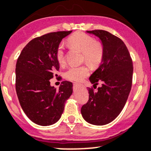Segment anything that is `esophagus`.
Wrapping results in <instances>:
<instances>
[{
	"label": "esophagus",
	"mask_w": 151,
	"mask_h": 151,
	"mask_svg": "<svg viewBox=\"0 0 151 151\" xmlns=\"http://www.w3.org/2000/svg\"><path fill=\"white\" fill-rule=\"evenodd\" d=\"M74 87H78V86H82V85H80L79 83H76V82H75V83H74Z\"/></svg>",
	"instance_id": "esophagus-1"
}]
</instances>
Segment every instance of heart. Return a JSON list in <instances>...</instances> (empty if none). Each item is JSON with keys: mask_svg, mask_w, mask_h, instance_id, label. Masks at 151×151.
Listing matches in <instances>:
<instances>
[{"mask_svg": "<svg viewBox=\"0 0 151 151\" xmlns=\"http://www.w3.org/2000/svg\"><path fill=\"white\" fill-rule=\"evenodd\" d=\"M68 43L82 52L83 58L92 66H96L101 63L104 55L102 45L95 42L91 36L83 32H76L68 39ZM56 59L60 65L65 63L64 46L59 45L56 50ZM90 69L88 66H71L65 73V77L73 82H81L89 75Z\"/></svg>", "mask_w": 151, "mask_h": 151, "instance_id": "obj_1", "label": "heart"}]
</instances>
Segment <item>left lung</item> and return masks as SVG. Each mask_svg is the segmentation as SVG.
Returning <instances> with one entry per match:
<instances>
[{"mask_svg":"<svg viewBox=\"0 0 151 151\" xmlns=\"http://www.w3.org/2000/svg\"><path fill=\"white\" fill-rule=\"evenodd\" d=\"M98 37L104 55L100 66L89 80L93 88L98 81L102 86L96 91L88 88L89 100L81 109L82 117L93 125H105L121 113L132 88L133 66L128 49L123 41L105 30L87 31Z\"/></svg>","mask_w":151,"mask_h":151,"instance_id":"left-lung-1","label":"left lung"}]
</instances>
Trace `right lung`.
<instances>
[{
	"mask_svg": "<svg viewBox=\"0 0 151 151\" xmlns=\"http://www.w3.org/2000/svg\"><path fill=\"white\" fill-rule=\"evenodd\" d=\"M71 32H50L32 40L17 59L16 91L19 101L27 116L40 126L58 122L72 94V82L63 81L58 90L50 82L59 69L57 48Z\"/></svg>",
	"mask_w": 151,
	"mask_h": 151,
	"instance_id": "add662e5",
	"label": "right lung"
}]
</instances>
